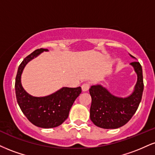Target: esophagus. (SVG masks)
Segmentation results:
<instances>
[{"mask_svg":"<svg viewBox=\"0 0 155 155\" xmlns=\"http://www.w3.org/2000/svg\"><path fill=\"white\" fill-rule=\"evenodd\" d=\"M89 89V84L88 83H85L82 84L81 86V89H82L83 92H87V91H88Z\"/></svg>","mask_w":155,"mask_h":155,"instance_id":"esophagus-1","label":"esophagus"}]
</instances>
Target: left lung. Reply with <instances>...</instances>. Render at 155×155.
I'll list each match as a JSON object with an SVG mask.
<instances>
[{
	"instance_id": "left-lung-1",
	"label": "left lung",
	"mask_w": 155,
	"mask_h": 155,
	"mask_svg": "<svg viewBox=\"0 0 155 155\" xmlns=\"http://www.w3.org/2000/svg\"><path fill=\"white\" fill-rule=\"evenodd\" d=\"M130 56L135 58L131 55ZM130 65L137 74V81L129 96L120 97L113 95L101 84L93 85L89 89L92 97L90 119L98 127L105 129L120 128L127 124L137 111L143 90L142 68L138 61Z\"/></svg>"
}]
</instances>
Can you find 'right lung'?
<instances>
[{"instance_id":"right-lung-1","label":"right lung","mask_w":155,"mask_h":155,"mask_svg":"<svg viewBox=\"0 0 155 155\" xmlns=\"http://www.w3.org/2000/svg\"><path fill=\"white\" fill-rule=\"evenodd\" d=\"M44 51L48 52V50L37 49L24 59L18 68L15 90L18 105L28 120L37 127L50 128L60 126L68 118L71 107L81 94V88L62 87L45 97H34L26 92L21 81L24 67Z\"/></svg>"}]
</instances>
